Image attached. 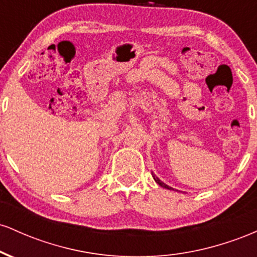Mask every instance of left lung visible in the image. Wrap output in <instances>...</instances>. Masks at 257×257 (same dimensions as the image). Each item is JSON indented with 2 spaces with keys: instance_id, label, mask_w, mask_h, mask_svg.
<instances>
[{
  "instance_id": "left-lung-1",
  "label": "left lung",
  "mask_w": 257,
  "mask_h": 257,
  "mask_svg": "<svg viewBox=\"0 0 257 257\" xmlns=\"http://www.w3.org/2000/svg\"><path fill=\"white\" fill-rule=\"evenodd\" d=\"M153 178H155V181L157 182V184L159 185V186H162V187H164V188H168V190H174V188H172V187H169V186L168 185H166L164 184V182H162L161 180H159L158 178H156V176H153Z\"/></svg>"
}]
</instances>
